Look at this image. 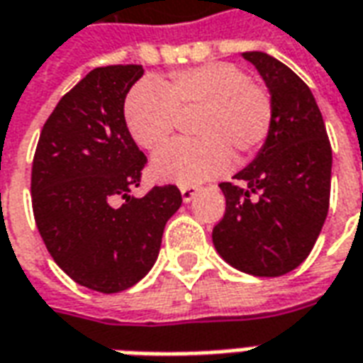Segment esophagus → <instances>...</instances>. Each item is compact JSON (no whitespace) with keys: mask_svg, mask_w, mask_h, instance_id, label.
<instances>
[{"mask_svg":"<svg viewBox=\"0 0 363 363\" xmlns=\"http://www.w3.org/2000/svg\"><path fill=\"white\" fill-rule=\"evenodd\" d=\"M198 192V186H190V184H184V186H181V194H182V200L184 202H190L192 198L196 196Z\"/></svg>","mask_w":363,"mask_h":363,"instance_id":"34e87169","label":"esophagus"}]
</instances>
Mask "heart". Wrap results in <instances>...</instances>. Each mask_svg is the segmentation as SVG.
<instances>
[{
    "mask_svg": "<svg viewBox=\"0 0 363 363\" xmlns=\"http://www.w3.org/2000/svg\"><path fill=\"white\" fill-rule=\"evenodd\" d=\"M126 126L143 150L163 147L190 122L198 140L173 143L151 161V174L163 182L198 184L252 157L264 145L274 122L272 96L241 67L216 62L177 72L161 83L142 82L124 106Z\"/></svg>",
    "mask_w": 363,
    "mask_h": 363,
    "instance_id": "b5f03b06",
    "label": "heart"
}]
</instances>
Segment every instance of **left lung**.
Returning <instances> with one entry per match:
<instances>
[{
	"label": "left lung",
	"mask_w": 363,
	"mask_h": 363,
	"mask_svg": "<svg viewBox=\"0 0 363 363\" xmlns=\"http://www.w3.org/2000/svg\"><path fill=\"white\" fill-rule=\"evenodd\" d=\"M274 103L270 135L233 182H221L225 213L216 251L252 276H281L303 262L328 213L333 150L311 89L280 60L243 52Z\"/></svg>",
	"instance_id": "8db88e82"
}]
</instances>
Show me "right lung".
<instances>
[{
    "label": "right lung",
    "instance_id": "1",
    "mask_svg": "<svg viewBox=\"0 0 363 363\" xmlns=\"http://www.w3.org/2000/svg\"><path fill=\"white\" fill-rule=\"evenodd\" d=\"M142 75L134 64L89 72L60 99L33 159V212L46 249L72 280L103 294L150 272L182 204L174 184L130 196L147 159L128 132L124 101Z\"/></svg>",
    "mask_w": 363,
    "mask_h": 363
}]
</instances>
